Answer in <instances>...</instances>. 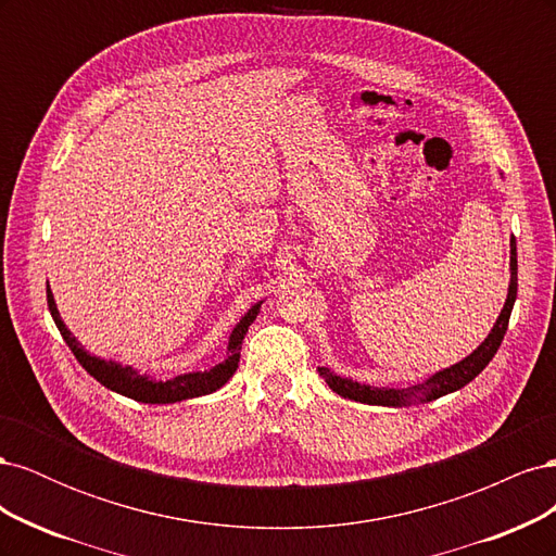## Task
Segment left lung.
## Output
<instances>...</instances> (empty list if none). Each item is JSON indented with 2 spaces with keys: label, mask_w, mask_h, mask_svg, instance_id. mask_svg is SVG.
<instances>
[{
  "label": "left lung",
  "mask_w": 556,
  "mask_h": 556,
  "mask_svg": "<svg viewBox=\"0 0 556 556\" xmlns=\"http://www.w3.org/2000/svg\"><path fill=\"white\" fill-rule=\"evenodd\" d=\"M515 299H517V243L513 239L510 241V290H508L506 306H503L492 333L486 336L484 343L473 352V355H468L464 362L445 368V371L431 376L425 382L406 387V390H390V387H368V384L352 382L348 378L333 376L325 366H319L317 371L336 394H341L352 401H359V403H376V406H403V403H410L413 396L422 399V401H431V399H439L443 394L457 392L464 384L473 380L478 374H482V368L494 359L498 345L503 343V336H506V331H508Z\"/></svg>",
  "instance_id": "1"
}]
</instances>
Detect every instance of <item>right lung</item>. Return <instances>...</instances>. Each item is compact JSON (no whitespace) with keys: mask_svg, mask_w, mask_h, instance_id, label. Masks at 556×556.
<instances>
[{"mask_svg":"<svg viewBox=\"0 0 556 556\" xmlns=\"http://www.w3.org/2000/svg\"><path fill=\"white\" fill-rule=\"evenodd\" d=\"M46 299H48L50 315H53L55 325H58V329L62 333V339L66 341V345L72 348L78 364L86 368V371L94 380H99L104 387H109V390L123 394V396H129L134 401H141V403H176V401H182V399L204 396V394H211L215 390H220V387L239 368L243 336H245L248 327L252 325V319H255L257 313H260V304H257V306H252L243 315V319L237 325V329H233L231 336H229V357L223 364H217L215 368H211V371L178 376L174 380H153V378L139 376L129 366H121V364H115V362H104V359L88 355V352L83 350V345L74 339L72 331L64 327L50 288H46Z\"/></svg>","mask_w":556,"mask_h":556,"instance_id":"add662e5","label":"right lung"}]
</instances>
